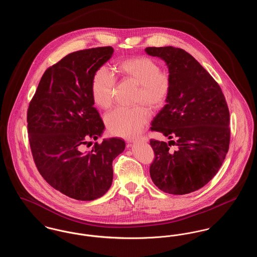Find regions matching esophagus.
<instances>
[{"label": "esophagus", "instance_id": "34e87169", "mask_svg": "<svg viewBox=\"0 0 257 257\" xmlns=\"http://www.w3.org/2000/svg\"><path fill=\"white\" fill-rule=\"evenodd\" d=\"M148 141L147 137H141V138H138V139H130L128 140V144H132V143H137V142H141V143H147Z\"/></svg>", "mask_w": 257, "mask_h": 257}]
</instances>
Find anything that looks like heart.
<instances>
[{"mask_svg": "<svg viewBox=\"0 0 257 257\" xmlns=\"http://www.w3.org/2000/svg\"><path fill=\"white\" fill-rule=\"evenodd\" d=\"M116 72L124 80L138 86L134 102L138 106L118 108L106 116V125L110 134L122 138H132L140 133L149 117V111L162 109L171 92L170 74L160 69L159 64L147 57H133L119 61ZM115 79L102 66L98 68L91 81V95L94 103L102 109L112 104Z\"/></svg>", "mask_w": 257, "mask_h": 257, "instance_id": "heart-1", "label": "heart"}]
</instances>
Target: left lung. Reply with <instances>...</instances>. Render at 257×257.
Returning <instances> with one entry per match:
<instances>
[{
	"instance_id": "left-lung-1",
	"label": "left lung",
	"mask_w": 257,
	"mask_h": 257,
	"mask_svg": "<svg viewBox=\"0 0 257 257\" xmlns=\"http://www.w3.org/2000/svg\"><path fill=\"white\" fill-rule=\"evenodd\" d=\"M146 52L166 61L171 80L167 104L150 130L176 140H150L155 154L150 176L161 191L186 195L205 186L225 159L230 142L227 103L219 84L185 50L167 46ZM174 144L178 148L172 152Z\"/></svg>"
}]
</instances>
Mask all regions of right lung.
I'll list each match as a JSON object with an SVG mask.
<instances>
[{
  "label": "right lung",
  "instance_id": "obj_1",
  "mask_svg": "<svg viewBox=\"0 0 257 257\" xmlns=\"http://www.w3.org/2000/svg\"><path fill=\"white\" fill-rule=\"evenodd\" d=\"M110 46L68 54L42 75L27 112L29 142L37 170L61 194L78 200H93L110 189L112 161L125 148L111 138L91 146L104 131L93 107L91 81L109 61Z\"/></svg>",
  "mask_w": 257,
  "mask_h": 257
}]
</instances>
